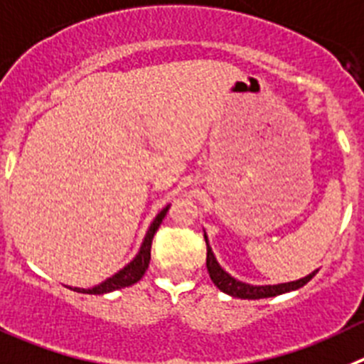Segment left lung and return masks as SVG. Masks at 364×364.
Here are the masks:
<instances>
[{
  "label": "left lung",
  "mask_w": 364,
  "mask_h": 364,
  "mask_svg": "<svg viewBox=\"0 0 364 364\" xmlns=\"http://www.w3.org/2000/svg\"><path fill=\"white\" fill-rule=\"evenodd\" d=\"M205 241H206V235H205ZM206 268H208L212 283H214L221 292L228 294V296L239 297V299H263V297H274V296H279V294L290 292V290H297V288L304 287V284L309 283V281L317 274L316 270L312 272L310 276L303 277V279L299 281H292V283L268 284V287H250V284L235 281L234 277L228 276L227 272L219 267L214 254H212V248L208 247V241H206Z\"/></svg>",
  "instance_id": "obj_1"
}]
</instances>
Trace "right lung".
<instances>
[{"label": "right lung", "mask_w": 364, "mask_h": 364, "mask_svg": "<svg viewBox=\"0 0 364 364\" xmlns=\"http://www.w3.org/2000/svg\"><path fill=\"white\" fill-rule=\"evenodd\" d=\"M166 212H168V206H166V208H163V210L158 214V218L154 219L152 225H150V228H149V232H146V235H145V241H143V245H141V250H139V254H137L136 257H134V259L130 261L125 268H123V270H119L116 276L109 277V279L103 281V283L97 284V287L88 288V290H85V288H74V290H76V292H81V294H107V292H112V290H117V288L130 287V284L137 283V281L141 279V277L145 276V272H146V268H149V263H150V247H152L154 234L158 232L159 225H161V221H163V218L166 215Z\"/></svg>", "instance_id": "add662e5"}]
</instances>
